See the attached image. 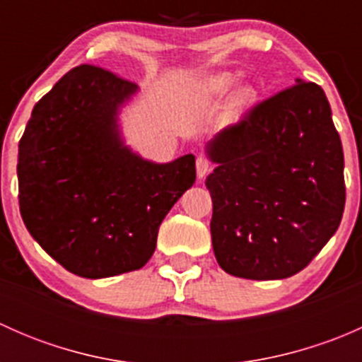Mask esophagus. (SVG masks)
Listing matches in <instances>:
<instances>
[{
  "mask_svg": "<svg viewBox=\"0 0 362 362\" xmlns=\"http://www.w3.org/2000/svg\"><path fill=\"white\" fill-rule=\"evenodd\" d=\"M211 171V163L206 158H203V156H199L198 159H196V173H198L199 178L206 177L208 173Z\"/></svg>",
  "mask_w": 362,
  "mask_h": 362,
  "instance_id": "obj_1",
  "label": "esophagus"
}]
</instances>
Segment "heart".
<instances>
[{
  "label": "heart",
  "mask_w": 362,
  "mask_h": 362,
  "mask_svg": "<svg viewBox=\"0 0 362 362\" xmlns=\"http://www.w3.org/2000/svg\"><path fill=\"white\" fill-rule=\"evenodd\" d=\"M236 86V76L231 73H218V75L210 76L208 80H204L202 93L206 98H222ZM255 100V93L252 89H243L242 93L236 98L235 105H233V112L242 113L245 108H249L252 101Z\"/></svg>",
  "instance_id": "1"
}]
</instances>
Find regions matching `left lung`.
<instances>
[{"label": "left lung", "instance_id": "8db88e82", "mask_svg": "<svg viewBox=\"0 0 362 362\" xmlns=\"http://www.w3.org/2000/svg\"><path fill=\"white\" fill-rule=\"evenodd\" d=\"M218 266L250 280H280L310 264L345 208L343 148L322 87L296 86L250 108L206 144Z\"/></svg>", "mask_w": 362, "mask_h": 362}]
</instances>
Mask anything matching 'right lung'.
<instances>
[{"instance_id": "1", "label": "right lung", "mask_w": 362, "mask_h": 362, "mask_svg": "<svg viewBox=\"0 0 362 362\" xmlns=\"http://www.w3.org/2000/svg\"><path fill=\"white\" fill-rule=\"evenodd\" d=\"M136 83L80 64L38 103L19 141V206L63 268L107 279L147 264L163 218L196 180L192 154L158 164L126 147L119 110Z\"/></svg>"}]
</instances>
